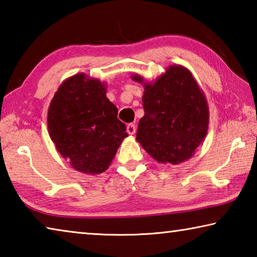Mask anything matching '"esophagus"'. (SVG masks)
Segmentation results:
<instances>
[{
  "mask_svg": "<svg viewBox=\"0 0 257 257\" xmlns=\"http://www.w3.org/2000/svg\"><path fill=\"white\" fill-rule=\"evenodd\" d=\"M127 132L129 135H134L135 133H136V124L135 123H129L127 125Z\"/></svg>",
  "mask_w": 257,
  "mask_h": 257,
  "instance_id": "34e87169",
  "label": "esophagus"
}]
</instances>
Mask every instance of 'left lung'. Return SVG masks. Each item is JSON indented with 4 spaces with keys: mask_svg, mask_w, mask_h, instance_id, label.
Wrapping results in <instances>:
<instances>
[{
    "mask_svg": "<svg viewBox=\"0 0 257 257\" xmlns=\"http://www.w3.org/2000/svg\"><path fill=\"white\" fill-rule=\"evenodd\" d=\"M143 106L137 142L160 163L179 164L194 155L208 128L205 95L188 69L170 66L154 82H144Z\"/></svg>",
    "mask_w": 257,
    "mask_h": 257,
    "instance_id": "obj_1",
    "label": "left lung"
}]
</instances>
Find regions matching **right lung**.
<instances>
[{
	"instance_id": "1",
	"label": "right lung",
	"mask_w": 257,
	"mask_h": 257,
	"mask_svg": "<svg viewBox=\"0 0 257 257\" xmlns=\"http://www.w3.org/2000/svg\"><path fill=\"white\" fill-rule=\"evenodd\" d=\"M47 127L59 153L87 175L105 171L128 136L105 84L85 73L61 84L50 104Z\"/></svg>"
}]
</instances>
